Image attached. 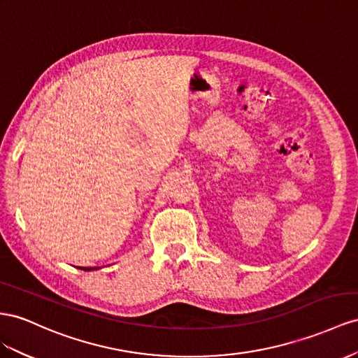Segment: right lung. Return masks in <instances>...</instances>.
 I'll use <instances>...</instances> for the list:
<instances>
[{
    "label": "right lung",
    "mask_w": 358,
    "mask_h": 358,
    "mask_svg": "<svg viewBox=\"0 0 358 358\" xmlns=\"http://www.w3.org/2000/svg\"><path fill=\"white\" fill-rule=\"evenodd\" d=\"M80 268V266H78ZM80 269H84V271H92V269H98V268H84V266H81Z\"/></svg>",
    "instance_id": "1"
}]
</instances>
